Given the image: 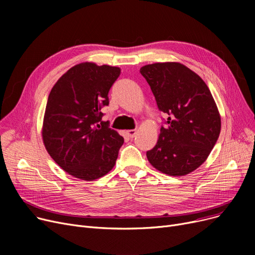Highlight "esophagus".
Masks as SVG:
<instances>
[{
	"mask_svg": "<svg viewBox=\"0 0 255 255\" xmlns=\"http://www.w3.org/2000/svg\"><path fill=\"white\" fill-rule=\"evenodd\" d=\"M135 134H136V130H134V129H132V130H128L127 131V135L130 137V138H133L135 136Z\"/></svg>",
	"mask_w": 255,
	"mask_h": 255,
	"instance_id": "obj_1",
	"label": "esophagus"
}]
</instances>
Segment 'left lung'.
Here are the masks:
<instances>
[{
	"label": "left lung",
	"instance_id": "1",
	"mask_svg": "<svg viewBox=\"0 0 255 255\" xmlns=\"http://www.w3.org/2000/svg\"><path fill=\"white\" fill-rule=\"evenodd\" d=\"M158 109L167 116L158 141L146 152L149 162L167 176H185L202 165L221 130L217 105L204 80L177 62L140 68Z\"/></svg>",
	"mask_w": 255,
	"mask_h": 255
}]
</instances>
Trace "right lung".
Segmentation results:
<instances>
[{
  "instance_id": "1",
  "label": "right lung",
  "mask_w": 255,
  "mask_h": 255,
  "mask_svg": "<svg viewBox=\"0 0 255 255\" xmlns=\"http://www.w3.org/2000/svg\"><path fill=\"white\" fill-rule=\"evenodd\" d=\"M119 67L85 62L52 87L42 126L45 149L69 175L85 181L105 176L116 164L124 138L101 121L102 106L120 76Z\"/></svg>"
}]
</instances>
